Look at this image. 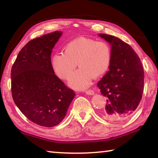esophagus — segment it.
I'll return each instance as SVG.
<instances>
[{
	"label": "esophagus",
	"instance_id": "1",
	"mask_svg": "<svg viewBox=\"0 0 158 158\" xmlns=\"http://www.w3.org/2000/svg\"><path fill=\"white\" fill-rule=\"evenodd\" d=\"M94 91H93V90H86V91H85V94H87V95H94Z\"/></svg>",
	"mask_w": 158,
	"mask_h": 158
}]
</instances>
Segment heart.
<instances>
[{"label":"heart","mask_w":158,"mask_h":158,"mask_svg":"<svg viewBox=\"0 0 158 158\" xmlns=\"http://www.w3.org/2000/svg\"><path fill=\"white\" fill-rule=\"evenodd\" d=\"M63 51L52 56V68L60 79H68L78 65L79 68L68 82L74 89H86L91 84L92 78L102 75L110 65L111 49L104 42L78 37L67 43Z\"/></svg>","instance_id":"1"}]
</instances>
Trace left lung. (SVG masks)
I'll return each mask as SVG.
<instances>
[{
	"instance_id": "8db88e82",
	"label": "left lung",
	"mask_w": 158,
	"mask_h": 158,
	"mask_svg": "<svg viewBox=\"0 0 158 158\" xmlns=\"http://www.w3.org/2000/svg\"><path fill=\"white\" fill-rule=\"evenodd\" d=\"M98 35L109 42L111 52L109 70L98 84L101 94L107 98L102 116L108 121H123L132 116L142 98V64L135 50L121 39Z\"/></svg>"
}]
</instances>
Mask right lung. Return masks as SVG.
Listing matches in <instances>:
<instances>
[{
    "label": "right lung",
    "instance_id": "add662e5",
    "mask_svg": "<svg viewBox=\"0 0 158 158\" xmlns=\"http://www.w3.org/2000/svg\"><path fill=\"white\" fill-rule=\"evenodd\" d=\"M62 35L56 31L28 42L11 70L15 105L27 118L43 127L59 124L75 96L56 75L51 62L53 48Z\"/></svg>",
    "mask_w": 158,
    "mask_h": 158
}]
</instances>
